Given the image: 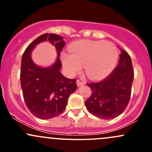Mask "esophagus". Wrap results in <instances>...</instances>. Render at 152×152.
I'll return each instance as SVG.
<instances>
[{"instance_id":"1","label":"esophagus","mask_w":152,"mask_h":152,"mask_svg":"<svg viewBox=\"0 0 152 152\" xmlns=\"http://www.w3.org/2000/svg\"><path fill=\"white\" fill-rule=\"evenodd\" d=\"M76 84H77L78 86H81L82 85H84L85 83L83 81H81L80 80H77V81H76Z\"/></svg>"}]
</instances>
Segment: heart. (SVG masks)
Listing matches in <instances>:
<instances>
[{
  "label": "heart",
  "mask_w": 152,
  "mask_h": 152,
  "mask_svg": "<svg viewBox=\"0 0 152 152\" xmlns=\"http://www.w3.org/2000/svg\"><path fill=\"white\" fill-rule=\"evenodd\" d=\"M69 53H62L61 59L69 76H74L84 66L85 72L91 79H101L114 70L118 59L116 47L103 41H76L69 46Z\"/></svg>",
  "instance_id": "1"
}]
</instances>
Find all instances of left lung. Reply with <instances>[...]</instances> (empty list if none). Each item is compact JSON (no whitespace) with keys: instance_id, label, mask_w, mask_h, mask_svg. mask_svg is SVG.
I'll return each mask as SVG.
<instances>
[{"instance_id":"8db88e82","label":"left lung","mask_w":152,"mask_h":152,"mask_svg":"<svg viewBox=\"0 0 152 152\" xmlns=\"http://www.w3.org/2000/svg\"><path fill=\"white\" fill-rule=\"evenodd\" d=\"M121 50L118 64L111 74L98 83H87L91 96L85 102L91 114L103 119L117 117L126 109L129 102L134 79L131 57Z\"/></svg>"}]
</instances>
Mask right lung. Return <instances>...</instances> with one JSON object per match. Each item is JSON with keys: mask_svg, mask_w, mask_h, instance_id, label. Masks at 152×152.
I'll return each mask as SVG.
<instances>
[{"mask_svg": "<svg viewBox=\"0 0 152 152\" xmlns=\"http://www.w3.org/2000/svg\"><path fill=\"white\" fill-rule=\"evenodd\" d=\"M48 41L55 46L57 57L48 67L36 65L31 53L36 45ZM65 45L61 36L44 34L27 47L22 56L20 66V86L28 109L36 117L49 119L64 112L69 96L77 88L76 80L65 77L60 72V54Z\"/></svg>", "mask_w": 152, "mask_h": 152, "instance_id": "obj_1", "label": "right lung"}]
</instances>
